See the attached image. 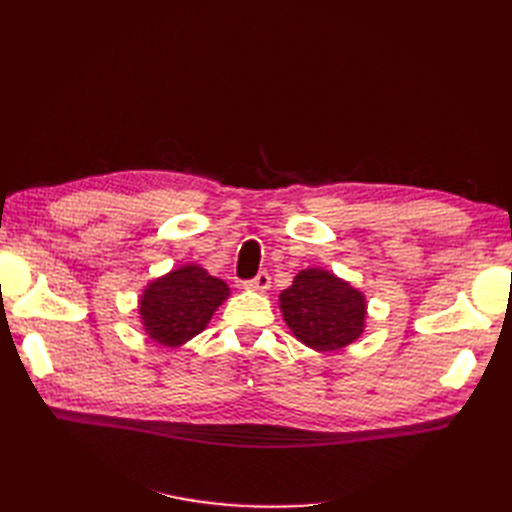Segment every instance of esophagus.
I'll list each match as a JSON object with an SVG mask.
<instances>
[{
    "mask_svg": "<svg viewBox=\"0 0 512 512\" xmlns=\"http://www.w3.org/2000/svg\"><path fill=\"white\" fill-rule=\"evenodd\" d=\"M269 286H271V277H269L267 271H260V273L254 277V280L245 282V288H247V290H254V292H267Z\"/></svg>",
    "mask_w": 512,
    "mask_h": 512,
    "instance_id": "obj_1",
    "label": "esophagus"
}]
</instances>
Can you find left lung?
I'll list each match as a JSON object with an SVG mask.
<instances>
[{"mask_svg":"<svg viewBox=\"0 0 512 512\" xmlns=\"http://www.w3.org/2000/svg\"><path fill=\"white\" fill-rule=\"evenodd\" d=\"M277 305L292 335L316 352L342 350L367 327L365 292L322 267H307L294 275Z\"/></svg>","mask_w":512,"mask_h":512,"instance_id":"left-lung-1","label":"left lung"}]
</instances>
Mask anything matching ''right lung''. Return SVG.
<instances>
[{
  "mask_svg": "<svg viewBox=\"0 0 512 512\" xmlns=\"http://www.w3.org/2000/svg\"><path fill=\"white\" fill-rule=\"evenodd\" d=\"M228 297L224 280L188 262L147 282L138 297V318L151 342L175 350L203 333Z\"/></svg>",
  "mask_w": 512,
  "mask_h": 512,
  "instance_id": "1",
  "label": "right lung"
}]
</instances>
